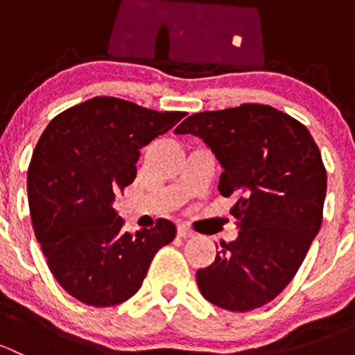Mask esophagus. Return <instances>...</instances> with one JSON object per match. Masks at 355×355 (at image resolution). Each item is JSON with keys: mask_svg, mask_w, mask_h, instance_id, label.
Returning a JSON list of instances; mask_svg holds the SVG:
<instances>
[{"mask_svg": "<svg viewBox=\"0 0 355 355\" xmlns=\"http://www.w3.org/2000/svg\"><path fill=\"white\" fill-rule=\"evenodd\" d=\"M177 235H178V237H182V239H187V237H192V235H194V232H192L191 228L180 225V227L177 228Z\"/></svg>", "mask_w": 355, "mask_h": 355, "instance_id": "esophagus-1", "label": "esophagus"}]
</instances>
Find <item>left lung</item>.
Listing matches in <instances>:
<instances>
[{
	"label": "left lung",
	"mask_w": 355,
	"mask_h": 355,
	"mask_svg": "<svg viewBox=\"0 0 355 355\" xmlns=\"http://www.w3.org/2000/svg\"><path fill=\"white\" fill-rule=\"evenodd\" d=\"M175 134L209 146L223 168L218 191L237 198L230 214L239 237L221 242L214 263L198 270L200 293L234 313L271 302L323 221L327 170L313 135L284 111L254 103L191 114Z\"/></svg>",
	"instance_id": "obj_1"
}]
</instances>
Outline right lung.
I'll return each mask as SVG.
<instances>
[{"label": "right lung", "mask_w": 355, "mask_h": 355, "mask_svg": "<svg viewBox=\"0 0 355 355\" xmlns=\"http://www.w3.org/2000/svg\"><path fill=\"white\" fill-rule=\"evenodd\" d=\"M184 116L98 96L42 132L27 171L32 227L53 277L80 302L108 307L130 299L155 254L175 239L177 228L163 218L149 230L123 232L113 202L134 182L141 149Z\"/></svg>", "instance_id": "add662e5"}]
</instances>
